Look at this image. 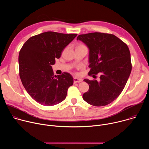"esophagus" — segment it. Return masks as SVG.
I'll return each mask as SVG.
<instances>
[{
	"instance_id": "esophagus-1",
	"label": "esophagus",
	"mask_w": 149,
	"mask_h": 149,
	"mask_svg": "<svg viewBox=\"0 0 149 149\" xmlns=\"http://www.w3.org/2000/svg\"><path fill=\"white\" fill-rule=\"evenodd\" d=\"M82 81V79L78 78H76V77L74 78V83H77V82H81Z\"/></svg>"
}]
</instances>
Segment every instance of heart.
Wrapping results in <instances>:
<instances>
[{"mask_svg": "<svg viewBox=\"0 0 149 149\" xmlns=\"http://www.w3.org/2000/svg\"><path fill=\"white\" fill-rule=\"evenodd\" d=\"M78 46H84V45H82V44H79L77 47H78Z\"/></svg>", "mask_w": 149, "mask_h": 149, "instance_id": "b5f03b06", "label": "heart"}]
</instances>
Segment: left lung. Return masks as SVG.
I'll list each match as a JSON object with an SVG mask.
<instances>
[{
	"label": "left lung",
	"mask_w": 149,
	"mask_h": 149,
	"mask_svg": "<svg viewBox=\"0 0 149 149\" xmlns=\"http://www.w3.org/2000/svg\"><path fill=\"white\" fill-rule=\"evenodd\" d=\"M77 40L82 41L90 49V76L100 79H84L89 90L82 98L97 107L108 105L123 91L130 75L132 65L128 46L116 36L101 32L79 35Z\"/></svg>",
	"instance_id": "1"
}]
</instances>
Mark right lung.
Wrapping results in <instances>:
<instances>
[{
    "instance_id": "right-lung-1",
    "label": "right lung",
    "mask_w": 149,
    "mask_h": 149,
    "mask_svg": "<svg viewBox=\"0 0 149 149\" xmlns=\"http://www.w3.org/2000/svg\"><path fill=\"white\" fill-rule=\"evenodd\" d=\"M77 35L46 32L29 38L20 49L21 81L27 93L39 104L52 106L65 99L73 78L68 72L54 75L51 65Z\"/></svg>"
}]
</instances>
